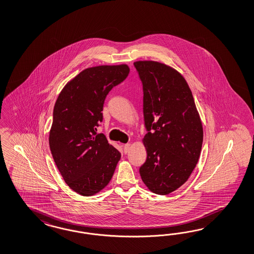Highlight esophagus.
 <instances>
[{
    "mask_svg": "<svg viewBox=\"0 0 254 254\" xmlns=\"http://www.w3.org/2000/svg\"><path fill=\"white\" fill-rule=\"evenodd\" d=\"M129 149H130V144L129 143H126V144L124 145V152L125 153H127L128 151H129Z\"/></svg>",
    "mask_w": 254,
    "mask_h": 254,
    "instance_id": "34e87169",
    "label": "esophagus"
}]
</instances>
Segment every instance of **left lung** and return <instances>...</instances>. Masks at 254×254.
<instances>
[{"instance_id": "obj_1", "label": "left lung", "mask_w": 254, "mask_h": 254, "mask_svg": "<svg viewBox=\"0 0 254 254\" xmlns=\"http://www.w3.org/2000/svg\"><path fill=\"white\" fill-rule=\"evenodd\" d=\"M143 89L147 159L142 181L156 194L167 195L189 179L198 163L203 129L191 90L182 75L165 64L134 63Z\"/></svg>"}]
</instances>
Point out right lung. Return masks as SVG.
<instances>
[{
    "instance_id": "obj_1",
    "label": "right lung",
    "mask_w": 254,
    "mask_h": 254,
    "mask_svg": "<svg viewBox=\"0 0 254 254\" xmlns=\"http://www.w3.org/2000/svg\"><path fill=\"white\" fill-rule=\"evenodd\" d=\"M128 73L127 64L85 69L64 86L55 103L51 152L65 183L82 196L108 185L121 158L97 127L103 122L105 98Z\"/></svg>"
}]
</instances>
